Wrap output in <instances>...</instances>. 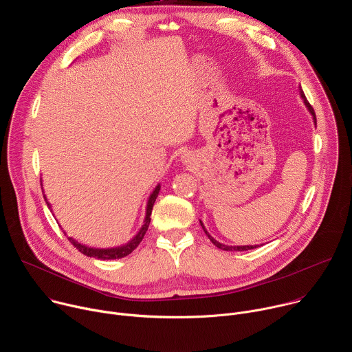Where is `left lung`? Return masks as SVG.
I'll return each mask as SVG.
<instances>
[{
  "instance_id": "left-lung-1",
  "label": "left lung",
  "mask_w": 352,
  "mask_h": 352,
  "mask_svg": "<svg viewBox=\"0 0 352 352\" xmlns=\"http://www.w3.org/2000/svg\"><path fill=\"white\" fill-rule=\"evenodd\" d=\"M300 97L304 98V102H305V104H307V107L309 109V111L312 113V116H314V120H315V122H316V114H315V110H314V107L309 104V102L307 100V97H305V94H304V91H302V89H300ZM200 226H202V228H204V231L206 232V235L209 236V239L217 246V248H220V249H223V250H249V249H254V248H258V245H255V246H249V245H246V246H227V245H221L220 242H217L214 238H212L210 235H209V232L206 231V228H205V226H204V223L200 221Z\"/></svg>"
}]
</instances>
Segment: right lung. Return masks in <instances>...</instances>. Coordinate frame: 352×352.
I'll list each match as a JSON object with an SVG mask.
<instances>
[{
  "label": "right lung",
  "mask_w": 352,
  "mask_h": 352,
  "mask_svg": "<svg viewBox=\"0 0 352 352\" xmlns=\"http://www.w3.org/2000/svg\"><path fill=\"white\" fill-rule=\"evenodd\" d=\"M159 190H160V185L156 186V189L153 190V193L150 195L148 197V202H147V209H146V219H144V224L143 227L140 228V231L138 232V235L131 241L128 242L126 245L124 246H120V248H113V249H93V248H87L85 245H80L76 241H74L72 238L68 236L69 242L79 250L80 254L86 255V256H90V258H96V259H102V261H109V259H120V258H125L128 256L129 254H132L133 250L138 248V245L142 242L147 228H148V224H150V214H152V210H153V205L156 202V197L159 195ZM45 199V197H44ZM47 206L48 202H47Z\"/></svg>",
  "instance_id": "add662e5"
}]
</instances>
